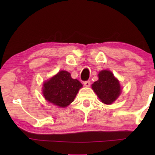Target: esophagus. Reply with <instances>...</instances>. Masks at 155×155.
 <instances>
[{
  "label": "esophagus",
  "instance_id": "obj_1",
  "mask_svg": "<svg viewBox=\"0 0 155 155\" xmlns=\"http://www.w3.org/2000/svg\"><path fill=\"white\" fill-rule=\"evenodd\" d=\"M84 85L85 87H90V81H89V80H87V81H84L83 82Z\"/></svg>",
  "mask_w": 155,
  "mask_h": 155
}]
</instances>
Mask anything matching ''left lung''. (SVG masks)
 Listing matches in <instances>:
<instances>
[{
  "instance_id": "obj_1",
  "label": "left lung",
  "mask_w": 155,
  "mask_h": 155,
  "mask_svg": "<svg viewBox=\"0 0 155 155\" xmlns=\"http://www.w3.org/2000/svg\"><path fill=\"white\" fill-rule=\"evenodd\" d=\"M99 80L92 84V88L101 101L111 104L121 92L119 81L110 71H101L98 74Z\"/></svg>"
}]
</instances>
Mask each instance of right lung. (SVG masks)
Returning a JSON list of instances; mask_svg holds the SVG:
<instances>
[{"label":"right lung","instance_id":"right-lung-1","mask_svg":"<svg viewBox=\"0 0 155 155\" xmlns=\"http://www.w3.org/2000/svg\"><path fill=\"white\" fill-rule=\"evenodd\" d=\"M82 87L79 80L71 78V73L61 71L44 82L42 93L49 103L65 108L73 102Z\"/></svg>","mask_w":155,"mask_h":155}]
</instances>
